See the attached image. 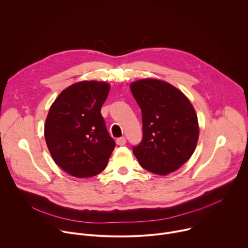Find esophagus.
<instances>
[{
  "label": "esophagus",
  "instance_id": "esophagus-1",
  "mask_svg": "<svg viewBox=\"0 0 248 248\" xmlns=\"http://www.w3.org/2000/svg\"><path fill=\"white\" fill-rule=\"evenodd\" d=\"M125 143H126V139H125V137H120V138H118V139H117V144H118V145L123 146V145H124Z\"/></svg>",
  "mask_w": 248,
  "mask_h": 248
}]
</instances>
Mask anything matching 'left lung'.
<instances>
[{"label": "left lung", "mask_w": 248, "mask_h": 248, "mask_svg": "<svg viewBox=\"0 0 248 248\" xmlns=\"http://www.w3.org/2000/svg\"><path fill=\"white\" fill-rule=\"evenodd\" d=\"M142 112L143 137L133 154L145 170L167 175L193 154L199 137L196 112L188 98L161 79L142 78L130 83Z\"/></svg>", "instance_id": "left-lung-1"}]
</instances>
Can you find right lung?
<instances>
[{"label": "right lung", "mask_w": 248, "mask_h": 248, "mask_svg": "<svg viewBox=\"0 0 248 248\" xmlns=\"http://www.w3.org/2000/svg\"><path fill=\"white\" fill-rule=\"evenodd\" d=\"M110 88L105 81H79L63 89L50 107L44 125L47 147L55 163L76 178L101 172L115 149L100 113Z\"/></svg>", "instance_id": "1"}]
</instances>
